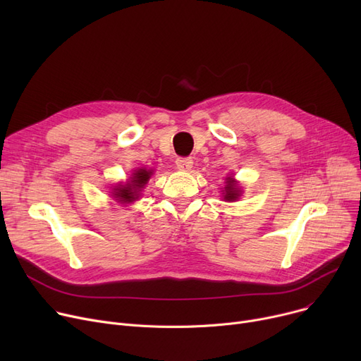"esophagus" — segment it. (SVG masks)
Masks as SVG:
<instances>
[{
    "label": "esophagus",
    "instance_id": "obj_1",
    "mask_svg": "<svg viewBox=\"0 0 361 361\" xmlns=\"http://www.w3.org/2000/svg\"><path fill=\"white\" fill-rule=\"evenodd\" d=\"M176 164L180 171H190L193 166V159L192 158H178L176 161Z\"/></svg>",
    "mask_w": 361,
    "mask_h": 361
}]
</instances>
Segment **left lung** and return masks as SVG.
<instances>
[{"label":"left lung","mask_w":361,"mask_h":361,"mask_svg":"<svg viewBox=\"0 0 361 361\" xmlns=\"http://www.w3.org/2000/svg\"><path fill=\"white\" fill-rule=\"evenodd\" d=\"M222 192H224L222 197L226 202H235L241 196L240 185H238V183L233 177H226L225 178V187H224Z\"/></svg>","instance_id":"8db88e82"}]
</instances>
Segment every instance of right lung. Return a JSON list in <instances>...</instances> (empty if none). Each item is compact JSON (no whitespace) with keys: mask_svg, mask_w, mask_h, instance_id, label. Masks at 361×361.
Returning <instances> with one entry per match:
<instances>
[{"mask_svg":"<svg viewBox=\"0 0 361 361\" xmlns=\"http://www.w3.org/2000/svg\"><path fill=\"white\" fill-rule=\"evenodd\" d=\"M152 174H154V171L152 169H146V168L135 169V173L131 174L130 180L126 184H118L112 188V196L116 197V200H118L120 203H133L139 199L140 192L147 184Z\"/></svg>","mask_w":361,"mask_h":361,"instance_id":"right-lung-1","label":"right lung"}]
</instances>
